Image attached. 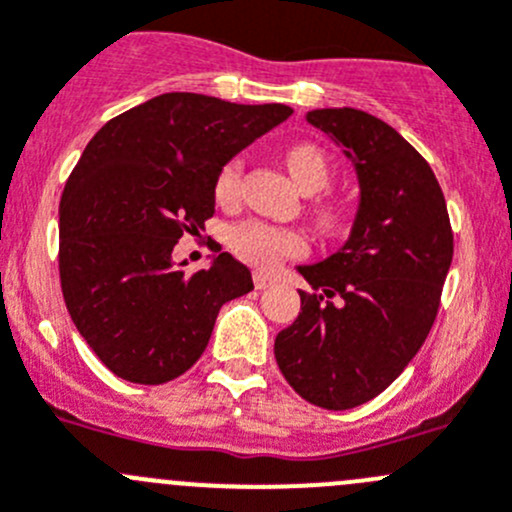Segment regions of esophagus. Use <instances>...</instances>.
Listing matches in <instances>:
<instances>
[{
	"label": "esophagus",
	"instance_id": "obj_1",
	"mask_svg": "<svg viewBox=\"0 0 512 512\" xmlns=\"http://www.w3.org/2000/svg\"><path fill=\"white\" fill-rule=\"evenodd\" d=\"M271 284H274V279H271L269 274H264V271H256V274H253V286H256V289H269Z\"/></svg>",
	"mask_w": 512,
	"mask_h": 512
}]
</instances>
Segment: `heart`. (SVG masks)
<instances>
[{"label": "heart", "mask_w": 512, "mask_h": 512, "mask_svg": "<svg viewBox=\"0 0 512 512\" xmlns=\"http://www.w3.org/2000/svg\"><path fill=\"white\" fill-rule=\"evenodd\" d=\"M284 163L296 186L304 193H316L329 186L332 180V163L311 143H296L284 153ZM241 160H231L221 170L216 180V198L218 201H233L241 186ZM228 246L233 248L238 259L248 261L261 269H274L286 256H296L306 248L304 238L286 228L271 226L264 221H243L238 226L228 228L226 233Z\"/></svg>", "instance_id": "heart-1"}]
</instances>
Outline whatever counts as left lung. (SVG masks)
<instances>
[{
    "instance_id": "1",
    "label": "left lung",
    "mask_w": 512,
    "mask_h": 512,
    "mask_svg": "<svg viewBox=\"0 0 512 512\" xmlns=\"http://www.w3.org/2000/svg\"><path fill=\"white\" fill-rule=\"evenodd\" d=\"M306 123L352 163L359 203L337 253L296 266V321L274 354L311 405L352 410L389 387L425 344L452 264L445 196L427 160L392 125L354 107H321Z\"/></svg>"
}]
</instances>
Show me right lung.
<instances>
[{
  "mask_svg": "<svg viewBox=\"0 0 512 512\" xmlns=\"http://www.w3.org/2000/svg\"><path fill=\"white\" fill-rule=\"evenodd\" d=\"M294 113L165 92L102 125L60 201V279L67 311L107 369L135 384L180 377L208 347L226 301L253 289L231 253L186 274L183 233L216 213L223 165Z\"/></svg>",
  "mask_w": 512,
  "mask_h": 512,
  "instance_id": "obj_1",
  "label": "right lung"
}]
</instances>
